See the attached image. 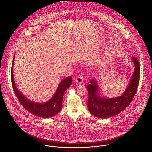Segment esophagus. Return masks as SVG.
<instances>
[{"instance_id":"esophagus-1","label":"esophagus","mask_w":152,"mask_h":152,"mask_svg":"<svg viewBox=\"0 0 152 152\" xmlns=\"http://www.w3.org/2000/svg\"><path fill=\"white\" fill-rule=\"evenodd\" d=\"M83 81H84V79H83V76L82 75H79V76L76 78V79H75V81H76V83L78 84H82L83 82Z\"/></svg>"}]
</instances>
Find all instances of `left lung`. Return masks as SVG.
I'll use <instances>...</instances> for the list:
<instances>
[{"label":"left lung","instance_id":"left-lung-1","mask_svg":"<svg viewBox=\"0 0 152 152\" xmlns=\"http://www.w3.org/2000/svg\"><path fill=\"white\" fill-rule=\"evenodd\" d=\"M131 60L134 65V70L132 74L128 86L124 94L114 98H106L99 94V87L95 79L91 80L90 84L87 86L89 98L88 108L94 116L107 118L116 116L126 108L133 100L137 90L140 80V64L135 57Z\"/></svg>","mask_w":152,"mask_h":152}]
</instances>
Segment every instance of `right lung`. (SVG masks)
I'll return each mask as SVG.
<instances>
[{
  "mask_svg": "<svg viewBox=\"0 0 152 152\" xmlns=\"http://www.w3.org/2000/svg\"><path fill=\"white\" fill-rule=\"evenodd\" d=\"M14 58V57L11 68V82L15 94L21 105L24 108L35 116L43 118H48L56 115L61 110L63 94L66 89L71 85L72 77L69 76L62 80L59 84L56 92L48 101L43 103L35 102L28 99L27 97L19 91L16 86L13 74Z\"/></svg>",
  "mask_w": 152,
  "mask_h": 152,
  "instance_id": "1",
  "label": "right lung"
}]
</instances>
